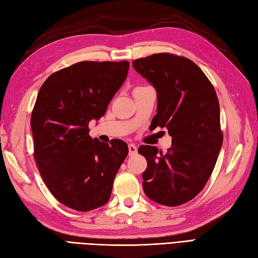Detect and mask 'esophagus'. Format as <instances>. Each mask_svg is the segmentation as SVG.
Returning a JSON list of instances; mask_svg holds the SVG:
<instances>
[{"mask_svg": "<svg viewBox=\"0 0 258 258\" xmlns=\"http://www.w3.org/2000/svg\"><path fill=\"white\" fill-rule=\"evenodd\" d=\"M128 149H129V155H134L137 153V147L134 143H130L128 146Z\"/></svg>", "mask_w": 258, "mask_h": 258, "instance_id": "1", "label": "esophagus"}]
</instances>
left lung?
Instances as JSON below:
<instances>
[{"label":"left lung","instance_id":"left-lung-1","mask_svg":"<svg viewBox=\"0 0 258 258\" xmlns=\"http://www.w3.org/2000/svg\"><path fill=\"white\" fill-rule=\"evenodd\" d=\"M133 67L156 90L155 127L167 128L172 137L165 154L151 146L138 150L148 162L142 173L144 194L163 206L186 204L203 190L222 147L215 87L185 56L155 53L134 60Z\"/></svg>","mask_w":258,"mask_h":258}]
</instances>
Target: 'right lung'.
<instances>
[{
  "mask_svg": "<svg viewBox=\"0 0 258 258\" xmlns=\"http://www.w3.org/2000/svg\"><path fill=\"white\" fill-rule=\"evenodd\" d=\"M128 70V61L79 62L50 75L38 92L30 118L34 158L49 190L69 208L91 211L110 198L128 146L93 139L89 123L105 115Z\"/></svg>",
  "mask_w": 258,
  "mask_h": 258,
  "instance_id": "right-lung-1",
  "label": "right lung"
}]
</instances>
